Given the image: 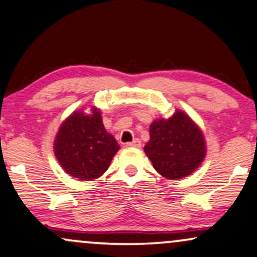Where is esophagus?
<instances>
[{
    "mask_svg": "<svg viewBox=\"0 0 257 257\" xmlns=\"http://www.w3.org/2000/svg\"><path fill=\"white\" fill-rule=\"evenodd\" d=\"M126 146L128 147H135V148H140L141 147V141L139 139H135L131 142H126Z\"/></svg>",
    "mask_w": 257,
    "mask_h": 257,
    "instance_id": "34e87169",
    "label": "esophagus"
}]
</instances>
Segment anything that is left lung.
<instances>
[{"label": "left lung", "instance_id": "8db88e82", "mask_svg": "<svg viewBox=\"0 0 257 257\" xmlns=\"http://www.w3.org/2000/svg\"><path fill=\"white\" fill-rule=\"evenodd\" d=\"M145 152L164 177L183 178L195 171L205 158V139L190 117L177 110L169 119L151 124Z\"/></svg>", "mask_w": 257, "mask_h": 257}]
</instances>
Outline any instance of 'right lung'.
<instances>
[{
  "label": "right lung",
  "mask_w": 257,
  "mask_h": 257,
  "mask_svg": "<svg viewBox=\"0 0 257 257\" xmlns=\"http://www.w3.org/2000/svg\"><path fill=\"white\" fill-rule=\"evenodd\" d=\"M55 156L67 174L83 181L100 177L119 150L116 139L105 131L100 112L75 111L64 120L55 140Z\"/></svg>",
  "instance_id": "1"
}]
</instances>
